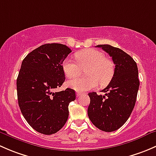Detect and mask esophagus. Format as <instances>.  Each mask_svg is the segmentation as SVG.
I'll use <instances>...</instances> for the list:
<instances>
[{
	"label": "esophagus",
	"instance_id": "1",
	"mask_svg": "<svg viewBox=\"0 0 156 156\" xmlns=\"http://www.w3.org/2000/svg\"><path fill=\"white\" fill-rule=\"evenodd\" d=\"M81 94H82V93H81V92H77L76 93V96H77V97H79V96H81Z\"/></svg>",
	"mask_w": 156,
	"mask_h": 156
}]
</instances>
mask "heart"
<instances>
[{
	"label": "heart",
	"mask_w": 156,
	"mask_h": 156,
	"mask_svg": "<svg viewBox=\"0 0 156 156\" xmlns=\"http://www.w3.org/2000/svg\"><path fill=\"white\" fill-rule=\"evenodd\" d=\"M76 62L71 59H66L62 69L68 78H74L86 69L87 78H77L67 82V86L78 92L90 90L98 86L106 85L110 81L114 73V64L111 59L105 57L99 50L88 49L75 54Z\"/></svg>",
	"instance_id": "obj_1"
}]
</instances>
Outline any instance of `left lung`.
Wrapping results in <instances>:
<instances>
[{"label":"left lung","mask_w":156,"mask_h":156,"mask_svg":"<svg viewBox=\"0 0 156 156\" xmlns=\"http://www.w3.org/2000/svg\"><path fill=\"white\" fill-rule=\"evenodd\" d=\"M108 53L115 64L112 78L103 89L104 96L89 93L90 120L97 128L112 132L120 128L130 117L140 86L138 69L133 58L121 49L108 44L97 45Z\"/></svg>","instance_id":"1"}]
</instances>
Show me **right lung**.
<instances>
[{"label": "right lung", "instance_id": "add662e5", "mask_svg": "<svg viewBox=\"0 0 156 156\" xmlns=\"http://www.w3.org/2000/svg\"><path fill=\"white\" fill-rule=\"evenodd\" d=\"M71 52L66 45L46 44L22 62L16 81L19 106L30 126L43 134L56 133L65 125L69 103L75 100L71 88L53 92L65 81L62 62Z\"/></svg>", "mask_w": 156, "mask_h": 156}]
</instances>
